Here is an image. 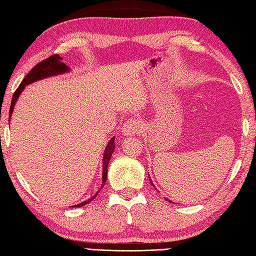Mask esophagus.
I'll use <instances>...</instances> for the list:
<instances>
[{"label": "esophagus", "mask_w": 256, "mask_h": 256, "mask_svg": "<svg viewBox=\"0 0 256 256\" xmlns=\"http://www.w3.org/2000/svg\"><path fill=\"white\" fill-rule=\"evenodd\" d=\"M141 130H142V125H141V122H140V120L131 118L128 120V122L124 123L122 128V132L125 135H135L141 132Z\"/></svg>", "instance_id": "34e87169"}]
</instances>
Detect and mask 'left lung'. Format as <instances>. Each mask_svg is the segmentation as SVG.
Wrapping results in <instances>:
<instances>
[{
    "label": "left lung",
    "mask_w": 256,
    "mask_h": 256,
    "mask_svg": "<svg viewBox=\"0 0 256 256\" xmlns=\"http://www.w3.org/2000/svg\"><path fill=\"white\" fill-rule=\"evenodd\" d=\"M151 183H152V182H151ZM168 202H171V201H168Z\"/></svg>",
    "instance_id": "obj_1"
}]
</instances>
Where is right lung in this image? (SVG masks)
<instances>
[{"mask_svg": "<svg viewBox=\"0 0 256 256\" xmlns=\"http://www.w3.org/2000/svg\"><path fill=\"white\" fill-rule=\"evenodd\" d=\"M62 58L58 54H53L51 56H48V58L43 60L40 63H38L30 71L26 76L23 78V81L20 84V86L15 90V92L13 94V98H12V102H11V106H10V112H8V118H11L12 112H13V108H14V105L15 102L18 101V95L21 94V92L23 91V88H25V85H28L32 82L38 81V80H41L44 78H48V76H52V75H56V74H61L68 71V66L66 64H64L62 62ZM10 121V118H8ZM114 138H112L111 141L108 142V146L105 148V151H104V156H103V180H102V186H104L105 182H106V178H108V165L110 160L112 158V153L115 150V145H114ZM101 191V190H100ZM98 191V192H100ZM98 195V194H96ZM95 196L88 198V201H84L83 203H80L78 205H75L74 208H80V206H84V205H86L88 203H90L94 200Z\"/></svg>", "mask_w": 256, "mask_h": 256, "instance_id": "obj_1", "label": "right lung"}]
</instances>
